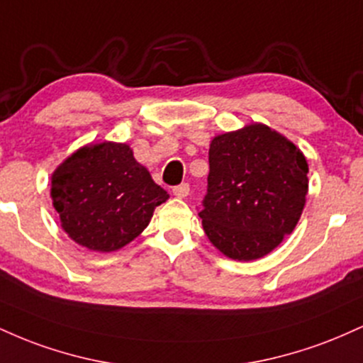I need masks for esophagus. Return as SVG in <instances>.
<instances>
[{
  "label": "esophagus",
  "mask_w": 363,
  "mask_h": 363,
  "mask_svg": "<svg viewBox=\"0 0 363 363\" xmlns=\"http://www.w3.org/2000/svg\"><path fill=\"white\" fill-rule=\"evenodd\" d=\"M172 193L176 194L177 198H186V196L189 194V184H187V182H182V184L174 187Z\"/></svg>",
  "instance_id": "esophagus-1"
}]
</instances>
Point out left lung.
I'll return each mask as SVG.
<instances>
[{
  "instance_id": "left-lung-1",
  "label": "left lung",
  "mask_w": 363,
  "mask_h": 363,
  "mask_svg": "<svg viewBox=\"0 0 363 363\" xmlns=\"http://www.w3.org/2000/svg\"><path fill=\"white\" fill-rule=\"evenodd\" d=\"M199 208L208 239L225 256L251 261L272 252L301 218L309 189L301 150L262 124L213 138Z\"/></svg>"
}]
</instances>
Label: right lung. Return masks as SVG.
I'll return each mask as SVG.
<instances>
[{
  "label": "right lung",
  "instance_id": "obj_1",
  "mask_svg": "<svg viewBox=\"0 0 363 363\" xmlns=\"http://www.w3.org/2000/svg\"><path fill=\"white\" fill-rule=\"evenodd\" d=\"M51 196L65 232L91 251L111 252L147 228L167 191L121 143L78 150L52 174Z\"/></svg>",
  "mask_w": 363,
  "mask_h": 363
}]
</instances>
